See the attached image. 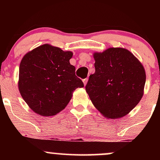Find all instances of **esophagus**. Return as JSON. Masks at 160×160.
<instances>
[{
    "label": "esophagus",
    "mask_w": 160,
    "mask_h": 160,
    "mask_svg": "<svg viewBox=\"0 0 160 160\" xmlns=\"http://www.w3.org/2000/svg\"><path fill=\"white\" fill-rule=\"evenodd\" d=\"M82 82H83L84 86H86V83H87V82H88V78H85V79H83V80H82Z\"/></svg>",
    "instance_id": "1"
}]
</instances>
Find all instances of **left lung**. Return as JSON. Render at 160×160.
Instances as JSON below:
<instances>
[{
    "instance_id": "8db88e82",
    "label": "left lung",
    "mask_w": 160,
    "mask_h": 160,
    "mask_svg": "<svg viewBox=\"0 0 160 160\" xmlns=\"http://www.w3.org/2000/svg\"><path fill=\"white\" fill-rule=\"evenodd\" d=\"M95 72L86 86L92 102L104 117L120 118L142 98L146 81L144 67L126 49L109 48L94 53Z\"/></svg>"
}]
</instances>
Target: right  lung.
<instances>
[{"label": "right lung", "instance_id": "right-lung-1", "mask_svg": "<svg viewBox=\"0 0 160 160\" xmlns=\"http://www.w3.org/2000/svg\"><path fill=\"white\" fill-rule=\"evenodd\" d=\"M71 52L44 44L23 57L19 66V89L35 113L53 116L66 107L73 91L83 87L70 64Z\"/></svg>", "mask_w": 160, "mask_h": 160}]
</instances>
